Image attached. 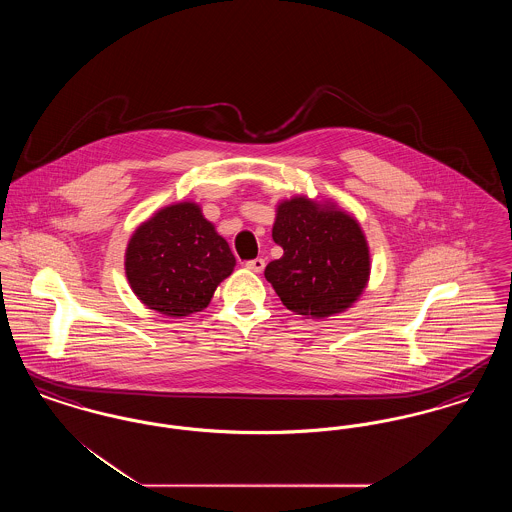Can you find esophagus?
Returning a JSON list of instances; mask_svg holds the SVG:
<instances>
[{"instance_id":"1","label":"esophagus","mask_w":512,"mask_h":512,"mask_svg":"<svg viewBox=\"0 0 512 512\" xmlns=\"http://www.w3.org/2000/svg\"><path fill=\"white\" fill-rule=\"evenodd\" d=\"M245 268L251 272H263L265 270V259H251L245 263Z\"/></svg>"}]
</instances>
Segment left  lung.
I'll use <instances>...</instances> for the list:
<instances>
[{
    "label": "left lung",
    "instance_id": "left-lung-1",
    "mask_svg": "<svg viewBox=\"0 0 512 512\" xmlns=\"http://www.w3.org/2000/svg\"><path fill=\"white\" fill-rule=\"evenodd\" d=\"M272 240L284 255L270 261L265 278L297 315L334 317L365 292L370 251L361 224L336 203L305 195L276 207Z\"/></svg>",
    "mask_w": 512,
    "mask_h": 512
}]
</instances>
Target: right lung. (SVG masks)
<instances>
[{"instance_id":"add662e5","label":"right lung","mask_w":512,"mask_h":512,"mask_svg":"<svg viewBox=\"0 0 512 512\" xmlns=\"http://www.w3.org/2000/svg\"><path fill=\"white\" fill-rule=\"evenodd\" d=\"M236 259L228 242L192 201L174 203L132 234L124 270L132 292L165 317L203 311Z\"/></svg>"}]
</instances>
